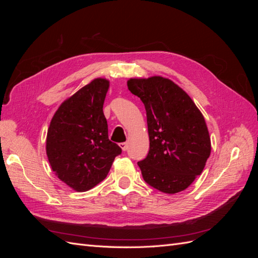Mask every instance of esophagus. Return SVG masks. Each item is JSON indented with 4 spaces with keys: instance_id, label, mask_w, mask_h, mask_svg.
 <instances>
[{
    "instance_id": "esophagus-1",
    "label": "esophagus",
    "mask_w": 258,
    "mask_h": 258,
    "mask_svg": "<svg viewBox=\"0 0 258 258\" xmlns=\"http://www.w3.org/2000/svg\"><path fill=\"white\" fill-rule=\"evenodd\" d=\"M119 146H120V148L121 150L124 152V151H127L128 150V143H119Z\"/></svg>"
}]
</instances>
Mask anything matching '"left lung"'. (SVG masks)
Segmentation results:
<instances>
[{
  "label": "left lung",
  "mask_w": 258,
  "mask_h": 258,
  "mask_svg": "<svg viewBox=\"0 0 258 258\" xmlns=\"http://www.w3.org/2000/svg\"><path fill=\"white\" fill-rule=\"evenodd\" d=\"M127 85L146 111L150 151L138 162L144 181L166 194L186 189L211 154L204 115L181 87L165 77L130 79Z\"/></svg>",
  "instance_id": "1"
}]
</instances>
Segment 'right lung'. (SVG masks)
I'll list each match as a JSON object with an SVG mask.
<instances>
[{"label": "right lung", "mask_w": 258, "mask_h": 258, "mask_svg": "<svg viewBox=\"0 0 258 258\" xmlns=\"http://www.w3.org/2000/svg\"><path fill=\"white\" fill-rule=\"evenodd\" d=\"M110 82L96 79L62 103L50 121L46 154L51 169L76 191L106 177L121 148L108 139L103 103Z\"/></svg>", "instance_id": "add662e5"}]
</instances>
